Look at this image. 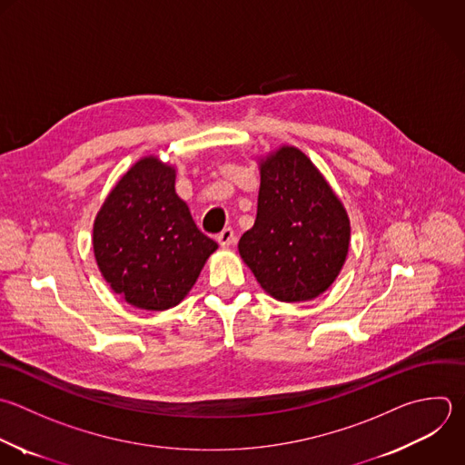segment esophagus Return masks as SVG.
Listing matches in <instances>:
<instances>
[{
    "label": "esophagus",
    "mask_w": 465,
    "mask_h": 465,
    "mask_svg": "<svg viewBox=\"0 0 465 465\" xmlns=\"http://www.w3.org/2000/svg\"><path fill=\"white\" fill-rule=\"evenodd\" d=\"M216 240H218V243L222 247H231L236 242V234H234V231L231 227H225L220 234H216Z\"/></svg>",
    "instance_id": "1"
}]
</instances>
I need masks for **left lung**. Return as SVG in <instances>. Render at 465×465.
<instances>
[{
  "mask_svg": "<svg viewBox=\"0 0 465 465\" xmlns=\"http://www.w3.org/2000/svg\"><path fill=\"white\" fill-rule=\"evenodd\" d=\"M349 240L341 202L300 149L283 145L260 162L258 213L238 251L265 292L289 303L320 296L340 274Z\"/></svg>",
  "mask_w": 465,
  "mask_h": 465,
  "instance_id": "1",
  "label": "left lung"
}]
</instances>
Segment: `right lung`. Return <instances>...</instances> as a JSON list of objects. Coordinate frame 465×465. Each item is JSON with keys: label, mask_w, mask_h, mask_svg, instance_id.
<instances>
[{"label": "right lung", "mask_w": 465, "mask_h": 465, "mask_svg": "<svg viewBox=\"0 0 465 465\" xmlns=\"http://www.w3.org/2000/svg\"><path fill=\"white\" fill-rule=\"evenodd\" d=\"M174 180V167L156 156L142 158L122 176L94 220L96 263L111 289L138 309L178 305L218 249L196 227Z\"/></svg>", "instance_id": "add662e5"}]
</instances>
